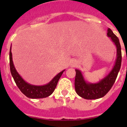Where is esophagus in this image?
<instances>
[{"label": "esophagus", "mask_w": 127, "mask_h": 127, "mask_svg": "<svg viewBox=\"0 0 127 127\" xmlns=\"http://www.w3.org/2000/svg\"><path fill=\"white\" fill-rule=\"evenodd\" d=\"M76 65H77V62L74 60H72L71 63H70V66L73 67H75V66H76Z\"/></svg>", "instance_id": "34e87169"}]
</instances>
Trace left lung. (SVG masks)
Wrapping results in <instances>:
<instances>
[{"instance_id":"left-lung-1","label":"left lung","mask_w":127,"mask_h":127,"mask_svg":"<svg viewBox=\"0 0 127 127\" xmlns=\"http://www.w3.org/2000/svg\"><path fill=\"white\" fill-rule=\"evenodd\" d=\"M109 37L116 46V60L112 70L104 79L97 83H87L84 79L81 70L76 69L75 90L77 94L82 98L92 100L102 98L107 94L116 81L122 64V50L118 38L110 29L107 30Z\"/></svg>"}]
</instances>
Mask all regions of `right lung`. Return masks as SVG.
<instances>
[{
  "mask_svg": "<svg viewBox=\"0 0 127 127\" xmlns=\"http://www.w3.org/2000/svg\"><path fill=\"white\" fill-rule=\"evenodd\" d=\"M9 64L11 75L13 76L16 84L20 91L25 96L30 98H45L51 95L55 89L58 80L61 77L62 74L65 71V70H64L60 72V73H58L57 76H55L53 79L46 85L42 86H35L25 81L16 70L12 58L11 46L10 48L9 51Z\"/></svg>",
  "mask_w": 127,
  "mask_h": 127,
  "instance_id": "obj_1",
  "label": "right lung"
}]
</instances>
